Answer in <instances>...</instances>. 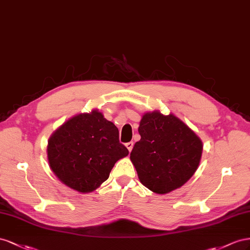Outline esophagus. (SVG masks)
Listing matches in <instances>:
<instances>
[{
    "mask_svg": "<svg viewBox=\"0 0 250 250\" xmlns=\"http://www.w3.org/2000/svg\"><path fill=\"white\" fill-rule=\"evenodd\" d=\"M125 146H126V148H127V149H129V152H131V151H132V148H133V146H134V142H133V141L127 142V144H125Z\"/></svg>",
    "mask_w": 250,
    "mask_h": 250,
    "instance_id": "34e87169",
    "label": "esophagus"
}]
</instances>
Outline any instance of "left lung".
Segmentation results:
<instances>
[{"mask_svg":"<svg viewBox=\"0 0 250 250\" xmlns=\"http://www.w3.org/2000/svg\"><path fill=\"white\" fill-rule=\"evenodd\" d=\"M130 159L140 182L155 194L181 188L195 174L201 160L200 137L174 114L155 110L142 116Z\"/></svg>","mask_w":250,"mask_h":250,"instance_id":"8db88e82","label":"left lung"}]
</instances>
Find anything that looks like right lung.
<instances>
[{"instance_id": "right-lung-1", "label": "right lung", "mask_w": 250, "mask_h": 250, "mask_svg": "<svg viewBox=\"0 0 250 250\" xmlns=\"http://www.w3.org/2000/svg\"><path fill=\"white\" fill-rule=\"evenodd\" d=\"M129 155L116 125L97 109L68 119L48 140L50 168L76 191L91 192L108 179L114 165Z\"/></svg>"}]
</instances>
